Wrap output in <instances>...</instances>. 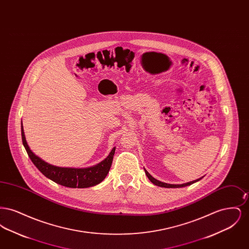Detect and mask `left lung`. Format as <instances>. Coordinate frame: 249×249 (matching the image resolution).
<instances>
[{
    "label": "left lung",
    "mask_w": 249,
    "mask_h": 249,
    "mask_svg": "<svg viewBox=\"0 0 249 249\" xmlns=\"http://www.w3.org/2000/svg\"><path fill=\"white\" fill-rule=\"evenodd\" d=\"M144 173H145V175H146V177L148 178V179L156 185V186H159V187H161V188H183V187H187V186H190V185H192L193 183H195V182H197V181H199V180H201V178H199V179H197V180H194V181H191V182H189V183H186V184H182V185H174V184H167V183H163V182H160V181H159V180H157V179H155L145 169H144Z\"/></svg>",
    "instance_id": "1"
}]
</instances>
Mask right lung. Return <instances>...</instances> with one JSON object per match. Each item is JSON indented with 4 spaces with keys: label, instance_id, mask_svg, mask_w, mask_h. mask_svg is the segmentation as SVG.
<instances>
[{
    "label": "right lung",
    "instance_id": "add662e5",
    "mask_svg": "<svg viewBox=\"0 0 249 249\" xmlns=\"http://www.w3.org/2000/svg\"><path fill=\"white\" fill-rule=\"evenodd\" d=\"M21 137L24 147L32 160L33 163L37 167V169L50 180L61 186L67 188H89L101 183L105 178L112 165L113 157L115 154L116 147H114L107 159L98 163L97 165L89 168H64L58 166L51 165L38 156H36L29 147L25 139L23 126L21 124Z\"/></svg>",
    "mask_w": 249,
    "mask_h": 249
}]
</instances>
